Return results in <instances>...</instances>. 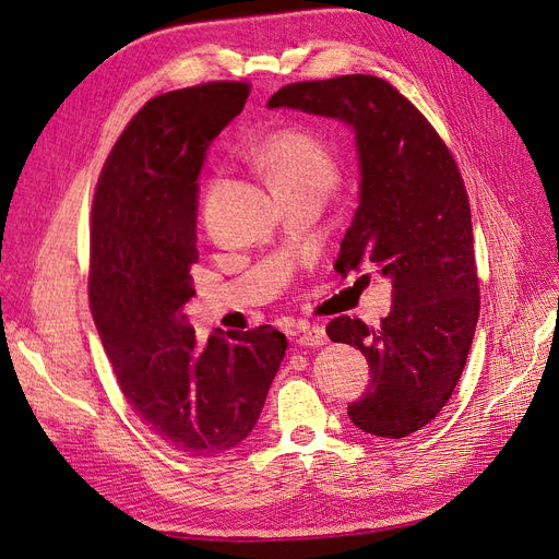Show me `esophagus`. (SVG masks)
Listing matches in <instances>:
<instances>
[{
  "label": "esophagus",
  "instance_id": "1",
  "mask_svg": "<svg viewBox=\"0 0 559 559\" xmlns=\"http://www.w3.org/2000/svg\"><path fill=\"white\" fill-rule=\"evenodd\" d=\"M328 342V334L321 325H302L298 328L296 344L300 346H323Z\"/></svg>",
  "mask_w": 559,
  "mask_h": 559
}]
</instances>
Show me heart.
I'll list each match as a JSON object with an SVG mask.
<instances>
[{"label": "heart", "mask_w": 559, "mask_h": 559, "mask_svg": "<svg viewBox=\"0 0 559 559\" xmlns=\"http://www.w3.org/2000/svg\"><path fill=\"white\" fill-rule=\"evenodd\" d=\"M252 163L265 174L277 197L305 190L325 194L340 174L332 148L302 130H277L265 135L252 148ZM213 188L215 178L206 183V194Z\"/></svg>", "instance_id": "obj_1"}]
</instances>
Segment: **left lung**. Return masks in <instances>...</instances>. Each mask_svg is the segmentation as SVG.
I'll return each instance as SVG.
<instances>
[{"instance_id":"left-lung-1","label":"left lung","mask_w":559,"mask_h":559,"mask_svg":"<svg viewBox=\"0 0 559 559\" xmlns=\"http://www.w3.org/2000/svg\"><path fill=\"white\" fill-rule=\"evenodd\" d=\"M267 107L340 119L355 130L360 206L334 271L376 267L392 282L378 328L337 317L332 342L360 348L371 369L348 406L357 429L381 438L419 431L448 404L479 319L471 202L448 144L396 88L373 75L286 84Z\"/></svg>"}]
</instances>
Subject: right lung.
Wrapping results in <instances>:
<instances>
[{
  "label": "right lung",
  "instance_id": "obj_1",
  "mask_svg": "<svg viewBox=\"0 0 559 559\" xmlns=\"http://www.w3.org/2000/svg\"><path fill=\"white\" fill-rule=\"evenodd\" d=\"M248 96V82H209L151 98L107 155L92 206L88 307L117 383L144 427L192 459L250 436L286 353L273 325L197 344L183 323L197 176Z\"/></svg>",
  "mask_w": 559,
  "mask_h": 559
}]
</instances>
